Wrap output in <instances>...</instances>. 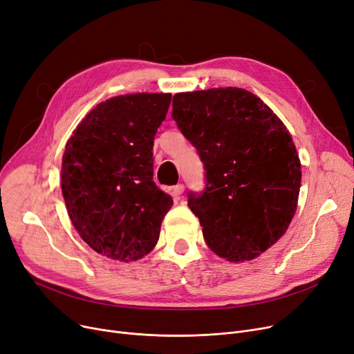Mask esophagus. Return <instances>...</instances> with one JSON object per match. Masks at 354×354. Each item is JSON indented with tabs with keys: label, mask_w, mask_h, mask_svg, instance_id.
I'll return each mask as SVG.
<instances>
[{
	"label": "esophagus",
	"mask_w": 354,
	"mask_h": 354,
	"mask_svg": "<svg viewBox=\"0 0 354 354\" xmlns=\"http://www.w3.org/2000/svg\"><path fill=\"white\" fill-rule=\"evenodd\" d=\"M172 196L175 198V199H179L180 198V195L183 194V191H185V187L182 183H178V185H175V187H172Z\"/></svg>",
	"instance_id": "1"
}]
</instances>
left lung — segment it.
Instances as JSON below:
<instances>
[{
    "label": "left lung",
    "instance_id": "left-lung-1",
    "mask_svg": "<svg viewBox=\"0 0 354 354\" xmlns=\"http://www.w3.org/2000/svg\"><path fill=\"white\" fill-rule=\"evenodd\" d=\"M172 118L196 149L205 189L188 192L208 247L231 263L257 258L295 214L301 163L284 123L251 91L176 93Z\"/></svg>",
    "mask_w": 354,
    "mask_h": 354
}]
</instances>
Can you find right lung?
I'll return each instance as SVG.
<instances>
[{
	"mask_svg": "<svg viewBox=\"0 0 354 354\" xmlns=\"http://www.w3.org/2000/svg\"><path fill=\"white\" fill-rule=\"evenodd\" d=\"M172 95L136 93L93 109L66 145L62 191L84 243L119 261L151 252L174 199L153 182V139Z\"/></svg>",
	"mask_w": 354,
	"mask_h": 354,
	"instance_id": "obj_1",
	"label": "right lung"
}]
</instances>
